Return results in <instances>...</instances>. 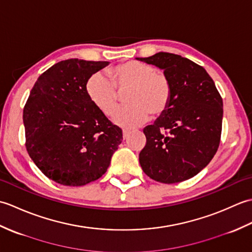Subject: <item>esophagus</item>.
Returning a JSON list of instances; mask_svg holds the SVG:
<instances>
[{
  "mask_svg": "<svg viewBox=\"0 0 252 252\" xmlns=\"http://www.w3.org/2000/svg\"><path fill=\"white\" fill-rule=\"evenodd\" d=\"M122 133H123V138H126V137H127V135H129L130 130H129V129H123Z\"/></svg>",
  "mask_w": 252,
  "mask_h": 252,
  "instance_id": "obj_1",
  "label": "esophagus"
}]
</instances>
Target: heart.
Instances as JSON below:
<instances>
[{
    "label": "heart",
    "mask_w": 252,
    "mask_h": 252,
    "mask_svg": "<svg viewBox=\"0 0 252 252\" xmlns=\"http://www.w3.org/2000/svg\"><path fill=\"white\" fill-rule=\"evenodd\" d=\"M109 74L111 80L103 72L93 73L88 79L85 90L92 104L106 116L119 103V92L129 90L126 97L129 104L112 115L116 125L127 127L140 126L151 114L160 116L168 109L172 95L171 81L167 74L151 63L130 61L112 68Z\"/></svg>",
    "instance_id": "b5f03b06"
}]
</instances>
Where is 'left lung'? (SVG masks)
<instances>
[{
	"instance_id": "left-lung-1",
	"label": "left lung",
	"mask_w": 252,
	"mask_h": 252,
	"mask_svg": "<svg viewBox=\"0 0 252 252\" xmlns=\"http://www.w3.org/2000/svg\"><path fill=\"white\" fill-rule=\"evenodd\" d=\"M136 60L162 69L172 85L168 109L143 130L141 167L160 183L189 180L211 161L220 145L221 95L203 67L189 58L160 52Z\"/></svg>"
}]
</instances>
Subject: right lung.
Here are the masks:
<instances>
[{
    "label": "right lung",
    "instance_id": "right-lung-1",
    "mask_svg": "<svg viewBox=\"0 0 252 252\" xmlns=\"http://www.w3.org/2000/svg\"><path fill=\"white\" fill-rule=\"evenodd\" d=\"M109 62L71 58L37 78L24 107L26 148L50 180L83 186L98 180L122 142V130L92 104L85 84Z\"/></svg>",
    "mask_w": 252,
    "mask_h": 252
}]
</instances>
